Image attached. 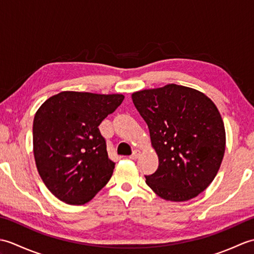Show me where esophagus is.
Instances as JSON below:
<instances>
[{"label":"esophagus","instance_id":"obj_1","mask_svg":"<svg viewBox=\"0 0 254 254\" xmlns=\"http://www.w3.org/2000/svg\"><path fill=\"white\" fill-rule=\"evenodd\" d=\"M139 155H141V152H139L138 149H135V150H134V152H133V154L130 156V158H131V159H136V158H138Z\"/></svg>","mask_w":254,"mask_h":254}]
</instances>
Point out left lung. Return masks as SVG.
Returning <instances> with one entry per match:
<instances>
[{
  "label": "left lung",
  "mask_w": 254,
  "mask_h": 254,
  "mask_svg": "<svg viewBox=\"0 0 254 254\" xmlns=\"http://www.w3.org/2000/svg\"><path fill=\"white\" fill-rule=\"evenodd\" d=\"M132 100L158 155V169L145 177L147 186L167 201L196 197L224 158L226 132L217 107L201 91L176 84L135 91Z\"/></svg>",
  "instance_id": "1"
}]
</instances>
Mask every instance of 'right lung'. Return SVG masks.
I'll use <instances>...</instances> for the list:
<instances>
[{
    "label": "right lung",
    "instance_id": "1",
    "mask_svg": "<svg viewBox=\"0 0 254 254\" xmlns=\"http://www.w3.org/2000/svg\"><path fill=\"white\" fill-rule=\"evenodd\" d=\"M123 99L120 94L61 91L37 110L32 127L36 166L60 201L83 205L110 180L116 164L108 157L98 127Z\"/></svg>",
    "mask_w": 254,
    "mask_h": 254
}]
</instances>
